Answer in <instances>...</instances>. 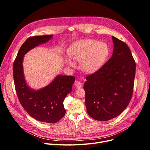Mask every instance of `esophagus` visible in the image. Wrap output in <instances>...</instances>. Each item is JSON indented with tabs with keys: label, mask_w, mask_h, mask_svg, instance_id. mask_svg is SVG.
I'll return each instance as SVG.
<instances>
[{
	"label": "esophagus",
	"mask_w": 150,
	"mask_h": 150,
	"mask_svg": "<svg viewBox=\"0 0 150 150\" xmlns=\"http://www.w3.org/2000/svg\"><path fill=\"white\" fill-rule=\"evenodd\" d=\"M75 87L76 88H81L82 87V83H81V82H80L79 81H76L75 82Z\"/></svg>",
	"instance_id": "esophagus-1"
}]
</instances>
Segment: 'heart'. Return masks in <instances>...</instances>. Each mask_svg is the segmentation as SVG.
<instances>
[{
    "instance_id": "obj_1",
    "label": "heart",
    "mask_w": 150,
    "mask_h": 150,
    "mask_svg": "<svg viewBox=\"0 0 150 150\" xmlns=\"http://www.w3.org/2000/svg\"><path fill=\"white\" fill-rule=\"evenodd\" d=\"M109 54V49L104 42L94 40H85L73 45L68 50L69 57L74 60L80 61V68L85 73H93L102 65ZM68 65L74 67L75 63L70 59Z\"/></svg>"
}]
</instances>
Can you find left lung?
Masks as SVG:
<instances>
[{"label": "left lung", "mask_w": 150, "mask_h": 150, "mask_svg": "<svg viewBox=\"0 0 150 150\" xmlns=\"http://www.w3.org/2000/svg\"><path fill=\"white\" fill-rule=\"evenodd\" d=\"M112 57L83 85L87 113L94 119L109 120L118 116L129 104L133 94L136 63L123 41L112 36Z\"/></svg>", "instance_id": "8db88e82"}]
</instances>
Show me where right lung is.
Returning <instances> with one entry per match:
<instances>
[{"label": "right lung", "mask_w": 150, "mask_h": 150, "mask_svg": "<svg viewBox=\"0 0 150 150\" xmlns=\"http://www.w3.org/2000/svg\"><path fill=\"white\" fill-rule=\"evenodd\" d=\"M53 35L30 37L20 47L13 65V75L16 93L24 110L34 119L42 122L54 123L66 113L63 101L72 91L74 76L58 75L45 88L35 91L25 82L23 70L24 56L31 49L45 43Z\"/></svg>", "instance_id": "1"}]
</instances>
